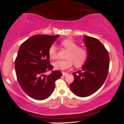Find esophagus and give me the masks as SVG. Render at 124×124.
I'll use <instances>...</instances> for the list:
<instances>
[{
  "label": "esophagus",
  "instance_id": "34e87169",
  "mask_svg": "<svg viewBox=\"0 0 124 124\" xmlns=\"http://www.w3.org/2000/svg\"><path fill=\"white\" fill-rule=\"evenodd\" d=\"M62 74H63V75H64V76H65V75H67V74H68V73H66V72H62Z\"/></svg>",
  "mask_w": 124,
  "mask_h": 124
}]
</instances>
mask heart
Segmentation results:
<instances>
[{
  "instance_id": "b5f03b06",
  "label": "heart",
  "mask_w": 124,
  "mask_h": 124,
  "mask_svg": "<svg viewBox=\"0 0 124 124\" xmlns=\"http://www.w3.org/2000/svg\"><path fill=\"white\" fill-rule=\"evenodd\" d=\"M61 45L68 50L66 56L67 60H58L54 63V66L60 70H66L70 68L74 63L77 67L82 66L86 62L89 52L86 48L79 46L78 44L72 39H66L61 42ZM48 54L50 58L54 60L57 57V49L54 45H51L48 50Z\"/></svg>"
}]
</instances>
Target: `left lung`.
Segmentation results:
<instances>
[{
	"instance_id": "1",
	"label": "left lung",
	"mask_w": 124,
	"mask_h": 124,
	"mask_svg": "<svg viewBox=\"0 0 124 124\" xmlns=\"http://www.w3.org/2000/svg\"><path fill=\"white\" fill-rule=\"evenodd\" d=\"M84 37L89 56L82 69L73 73L74 80L70 85L73 93L81 97L90 96L102 86L109 67V54L104 46L95 38Z\"/></svg>"
}]
</instances>
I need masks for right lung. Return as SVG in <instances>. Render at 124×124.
<instances>
[{
    "label": "right lung",
    "mask_w": 124,
    "mask_h": 124,
    "mask_svg": "<svg viewBox=\"0 0 124 124\" xmlns=\"http://www.w3.org/2000/svg\"><path fill=\"white\" fill-rule=\"evenodd\" d=\"M59 35H35L20 46L15 61L18 82L23 91L37 100H44L53 92L56 80L62 76L59 70H52L48 50ZM49 70V76L45 73Z\"/></svg>",
    "instance_id": "obj_1"
}]
</instances>
